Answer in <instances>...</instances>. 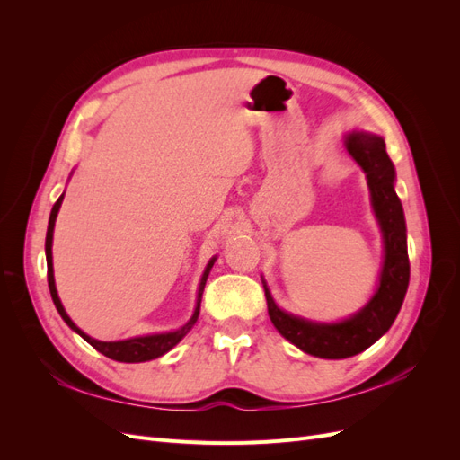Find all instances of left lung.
Listing matches in <instances>:
<instances>
[{
  "label": "left lung",
  "instance_id": "8db88e82",
  "mask_svg": "<svg viewBox=\"0 0 460 460\" xmlns=\"http://www.w3.org/2000/svg\"><path fill=\"white\" fill-rule=\"evenodd\" d=\"M343 146L367 174L372 211L382 232L384 261L372 297L365 307L338 323H316L278 307L267 282L262 280L274 328L301 351L320 358L353 357L378 341L397 318L411 276L405 213L394 188L395 166L387 155L384 137L365 130H351L343 136Z\"/></svg>",
  "mask_w": 460,
  "mask_h": 460
}]
</instances>
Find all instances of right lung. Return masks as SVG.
<instances>
[{
    "mask_svg": "<svg viewBox=\"0 0 460 460\" xmlns=\"http://www.w3.org/2000/svg\"><path fill=\"white\" fill-rule=\"evenodd\" d=\"M65 198V191L61 193V198L55 201L53 208H51V215H49V222H48V234H46V261H48V286H49V294L51 299L55 303V309L59 311L61 318L66 323V326L71 328L73 332H76L80 338H84L93 349L100 351L102 355L119 360V363H146V360H153L157 358L164 353H169L174 345H178L182 341V338L186 333L193 328V324L198 323V316H199V309H201V297H203V289L207 284V276L211 272L213 264L217 261V257H213L211 261L207 262V267L203 270V276L199 280V288H198V297H196V309H193V314L190 316L188 323L184 326H180L178 330L172 332H163V333H149V336H137V338H130V340H120V341H100L92 336H88L86 332H82L73 320L71 316L66 314L63 303L59 299L58 294V288H55V276H53V253H51V245H53V230H55V220H58V213L61 208Z\"/></svg>",
    "mask_w": 460,
    "mask_h": 460,
    "instance_id": "obj_1",
    "label": "right lung"
}]
</instances>
